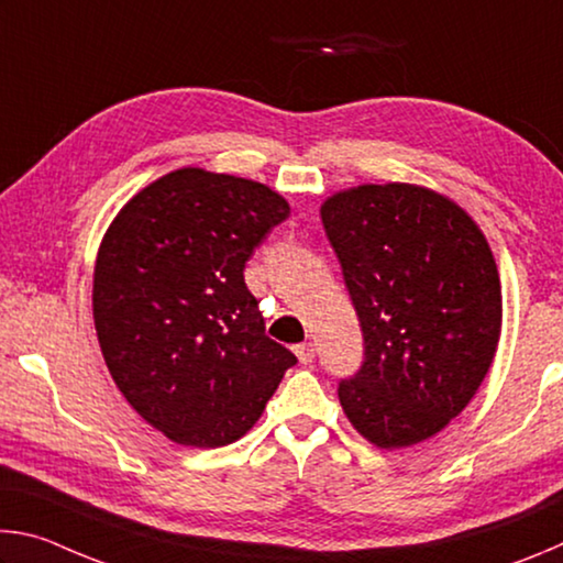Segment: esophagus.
I'll return each instance as SVG.
<instances>
[{"instance_id": "obj_1", "label": "esophagus", "mask_w": 563, "mask_h": 563, "mask_svg": "<svg viewBox=\"0 0 563 563\" xmlns=\"http://www.w3.org/2000/svg\"><path fill=\"white\" fill-rule=\"evenodd\" d=\"M292 350L302 365H310V362L316 360V345H312V342H300V345H295Z\"/></svg>"}]
</instances>
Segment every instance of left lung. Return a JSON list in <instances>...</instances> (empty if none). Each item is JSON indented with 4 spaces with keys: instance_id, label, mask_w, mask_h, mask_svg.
I'll return each mask as SVG.
<instances>
[{
    "instance_id": "8db88e82",
    "label": "left lung",
    "mask_w": 563,
    "mask_h": 563,
    "mask_svg": "<svg viewBox=\"0 0 563 563\" xmlns=\"http://www.w3.org/2000/svg\"><path fill=\"white\" fill-rule=\"evenodd\" d=\"M320 218L365 345L340 405L377 446L422 442L470 405L497 352L489 245L460 206L407 184L345 190Z\"/></svg>"
}]
</instances>
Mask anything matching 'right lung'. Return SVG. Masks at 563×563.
<instances>
[{"label":"right lung","instance_id":"add662e5","mask_svg":"<svg viewBox=\"0 0 563 563\" xmlns=\"http://www.w3.org/2000/svg\"><path fill=\"white\" fill-rule=\"evenodd\" d=\"M288 203L255 180L180 168L121 208L93 271V322L126 402L184 446H223L298 357L265 335L243 271Z\"/></svg>","mask_w":563,"mask_h":563}]
</instances>
